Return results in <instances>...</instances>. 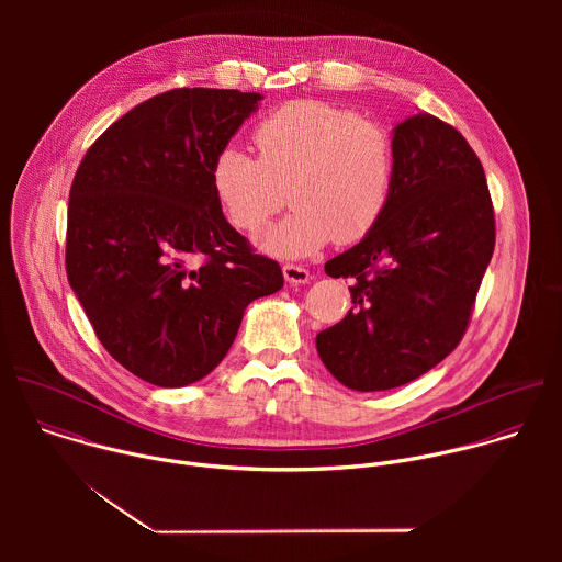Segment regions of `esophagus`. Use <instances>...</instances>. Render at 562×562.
I'll use <instances>...</instances> for the list:
<instances>
[{
    "label": "esophagus",
    "mask_w": 562,
    "mask_h": 562,
    "mask_svg": "<svg viewBox=\"0 0 562 562\" xmlns=\"http://www.w3.org/2000/svg\"><path fill=\"white\" fill-rule=\"evenodd\" d=\"M282 273H284V280L289 284H306L308 278H311L308 271L304 267H300V265H284Z\"/></svg>",
    "instance_id": "34e87169"
}]
</instances>
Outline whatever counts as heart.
Listing matches in <instances>:
<instances>
[{"mask_svg":"<svg viewBox=\"0 0 562 562\" xmlns=\"http://www.w3.org/2000/svg\"><path fill=\"white\" fill-rule=\"evenodd\" d=\"M258 157L224 146L211 184L228 220L258 231L286 200L293 213L258 235V247L280 258H304L362 239L382 217L393 187L389 131L347 109L295 100L254 128Z\"/></svg>","mask_w":562,"mask_h":562,"instance_id":"heart-1","label":"heart"}]
</instances>
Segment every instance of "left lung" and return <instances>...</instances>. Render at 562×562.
<instances>
[{
	"instance_id": "obj_1",
	"label": "left lung",
	"mask_w": 562,
	"mask_h": 562,
	"mask_svg": "<svg viewBox=\"0 0 562 562\" xmlns=\"http://www.w3.org/2000/svg\"><path fill=\"white\" fill-rule=\"evenodd\" d=\"M393 187L378 224L325 265L353 306L319 331V360L356 391L403 386L464 336L494 245V206L467 139L429 113L391 131Z\"/></svg>"
}]
</instances>
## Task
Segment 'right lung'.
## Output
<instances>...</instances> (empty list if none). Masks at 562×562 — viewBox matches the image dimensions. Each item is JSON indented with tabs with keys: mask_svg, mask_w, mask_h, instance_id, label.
I'll return each mask as SVG.
<instances>
[{
	"mask_svg": "<svg viewBox=\"0 0 562 562\" xmlns=\"http://www.w3.org/2000/svg\"><path fill=\"white\" fill-rule=\"evenodd\" d=\"M262 100L222 89L155 95L111 124L75 173L68 284L104 349L155 386L209 375L245 308L284 286L280 265L226 222L211 184L215 155Z\"/></svg>",
	"mask_w": 562,
	"mask_h": 562,
	"instance_id": "add662e5",
	"label": "right lung"
}]
</instances>
